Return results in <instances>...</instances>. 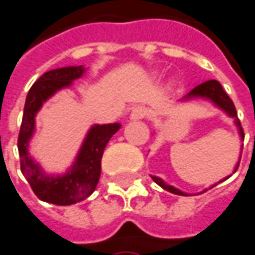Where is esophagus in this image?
<instances>
[{"label":"esophagus","instance_id":"1","mask_svg":"<svg viewBox=\"0 0 255 255\" xmlns=\"http://www.w3.org/2000/svg\"><path fill=\"white\" fill-rule=\"evenodd\" d=\"M146 117H147V108H144V106H134L131 109V115H129L131 120H143Z\"/></svg>","mask_w":255,"mask_h":255}]
</instances>
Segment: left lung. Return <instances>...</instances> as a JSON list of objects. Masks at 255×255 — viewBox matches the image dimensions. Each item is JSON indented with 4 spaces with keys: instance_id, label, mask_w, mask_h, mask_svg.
I'll return each instance as SVG.
<instances>
[{
    "instance_id": "left-lung-1",
    "label": "left lung",
    "mask_w": 255,
    "mask_h": 255,
    "mask_svg": "<svg viewBox=\"0 0 255 255\" xmlns=\"http://www.w3.org/2000/svg\"><path fill=\"white\" fill-rule=\"evenodd\" d=\"M187 97H207V99L213 100L219 108H222L223 111H226V112L229 114L230 117L235 118V123H236V126L239 127V132H241V135L244 137V129L241 127V121L236 118V108H235L232 99L226 94V91L223 90V87H222V84H220L219 81L210 79V81H205V82L199 84L198 87H195V88L186 96V99H187ZM152 178H153V181H155L156 184H159V186L164 187L165 190H168V192H171V193H176V195H184L183 192H180L176 187L165 184L159 177H155V176H153Z\"/></svg>"
}]
</instances>
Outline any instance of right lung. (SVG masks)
I'll return each instance as SVG.
<instances>
[{"label":"right lung","mask_w":255,"mask_h":255,"mask_svg":"<svg viewBox=\"0 0 255 255\" xmlns=\"http://www.w3.org/2000/svg\"><path fill=\"white\" fill-rule=\"evenodd\" d=\"M84 71L85 69L82 66H69L45 72L30 87L26 96L25 111L17 138L20 170L29 181L33 193L41 201L54 205L75 204L84 201L94 192L100 178L103 150L111 137L121 127L120 124H106L91 128L79 150L75 165L68 174L62 177H45L39 167L29 156L27 141L33 132L35 114L50 96L63 87L71 85L74 79L84 74Z\"/></svg>","instance_id":"right-lung-1"}]
</instances>
